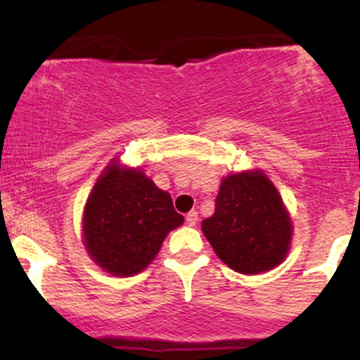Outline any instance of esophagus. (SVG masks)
I'll list each match as a JSON object with an SVG mask.
<instances>
[{"label": "esophagus", "instance_id": "34e87169", "mask_svg": "<svg viewBox=\"0 0 360 360\" xmlns=\"http://www.w3.org/2000/svg\"><path fill=\"white\" fill-rule=\"evenodd\" d=\"M186 223H188L189 226H194L198 223V213L196 212H189L186 214Z\"/></svg>", "mask_w": 360, "mask_h": 360}]
</instances>
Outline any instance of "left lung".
Segmentation results:
<instances>
[{"label":"left lung","instance_id":"1","mask_svg":"<svg viewBox=\"0 0 360 360\" xmlns=\"http://www.w3.org/2000/svg\"><path fill=\"white\" fill-rule=\"evenodd\" d=\"M205 237L230 269L259 274L286 259L292 225L278 189L262 171L221 181L213 217L201 223Z\"/></svg>","mask_w":360,"mask_h":360}]
</instances>
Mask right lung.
<instances>
[{"mask_svg":"<svg viewBox=\"0 0 360 360\" xmlns=\"http://www.w3.org/2000/svg\"><path fill=\"white\" fill-rule=\"evenodd\" d=\"M171 194L140 169L117 160L98 177L82 217V237L91 259L120 278L139 274L159 254L164 238L183 225Z\"/></svg>","mask_w":360,"mask_h":360,"instance_id":"1","label":"right lung"}]
</instances>
